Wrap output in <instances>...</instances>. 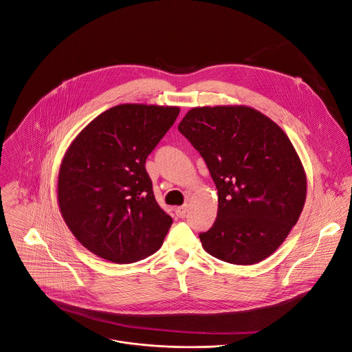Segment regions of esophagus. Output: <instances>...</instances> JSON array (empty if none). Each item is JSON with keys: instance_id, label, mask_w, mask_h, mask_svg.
Listing matches in <instances>:
<instances>
[{"instance_id": "34e87169", "label": "esophagus", "mask_w": 352, "mask_h": 352, "mask_svg": "<svg viewBox=\"0 0 352 352\" xmlns=\"http://www.w3.org/2000/svg\"><path fill=\"white\" fill-rule=\"evenodd\" d=\"M186 212H188V205H182V206L175 208V214L178 217H184L186 214Z\"/></svg>"}]
</instances>
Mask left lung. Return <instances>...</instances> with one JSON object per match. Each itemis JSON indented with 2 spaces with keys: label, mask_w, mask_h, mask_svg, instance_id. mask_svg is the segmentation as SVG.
Instances as JSON below:
<instances>
[{
  "label": "left lung",
  "mask_w": 352,
  "mask_h": 352,
  "mask_svg": "<svg viewBox=\"0 0 352 352\" xmlns=\"http://www.w3.org/2000/svg\"><path fill=\"white\" fill-rule=\"evenodd\" d=\"M178 131L205 160L217 188V217L204 250L232 265L265 261L297 224L307 174L283 129L245 105L192 108Z\"/></svg>",
  "instance_id": "obj_1"
}]
</instances>
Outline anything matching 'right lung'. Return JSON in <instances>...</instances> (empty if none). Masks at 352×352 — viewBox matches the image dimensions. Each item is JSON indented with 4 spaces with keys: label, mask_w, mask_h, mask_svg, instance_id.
<instances>
[{
    "label": "right lung",
    "mask_w": 352,
    "mask_h": 352,
    "mask_svg": "<svg viewBox=\"0 0 352 352\" xmlns=\"http://www.w3.org/2000/svg\"><path fill=\"white\" fill-rule=\"evenodd\" d=\"M179 111L116 105L91 120L65 153L56 188L59 210L94 255L125 265L162 247L173 219L157 205L144 164Z\"/></svg>",
    "instance_id": "add662e5"
}]
</instances>
